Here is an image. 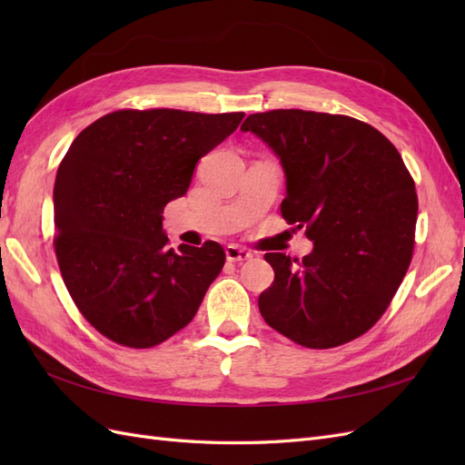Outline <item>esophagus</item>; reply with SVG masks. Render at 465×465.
<instances>
[{
    "mask_svg": "<svg viewBox=\"0 0 465 465\" xmlns=\"http://www.w3.org/2000/svg\"><path fill=\"white\" fill-rule=\"evenodd\" d=\"M224 254H227V262H232V263H242V262L252 260L250 252L241 246H236V244H229L227 248H224Z\"/></svg>",
    "mask_w": 465,
    "mask_h": 465,
    "instance_id": "1",
    "label": "esophagus"
}]
</instances>
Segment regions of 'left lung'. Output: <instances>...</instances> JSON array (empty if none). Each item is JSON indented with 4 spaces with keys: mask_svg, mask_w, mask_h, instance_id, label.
<instances>
[{
    "mask_svg": "<svg viewBox=\"0 0 465 465\" xmlns=\"http://www.w3.org/2000/svg\"><path fill=\"white\" fill-rule=\"evenodd\" d=\"M279 157L281 215L314 248L299 262L265 254L275 272L263 320L311 349L343 345L386 312L411 263L417 193L401 154L361 120L311 110L250 114L241 125Z\"/></svg>",
    "mask_w": 465,
    "mask_h": 465,
    "instance_id": "obj_1",
    "label": "left lung"
}]
</instances>
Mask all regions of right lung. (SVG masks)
<instances>
[{"label":"right lung","mask_w":465,"mask_h":465,"mask_svg":"<svg viewBox=\"0 0 465 465\" xmlns=\"http://www.w3.org/2000/svg\"><path fill=\"white\" fill-rule=\"evenodd\" d=\"M244 112L116 110L83 130L54 184L55 258L79 312L125 347L147 349L186 328L224 265V250L168 248L163 211Z\"/></svg>","instance_id":"1"}]
</instances>
